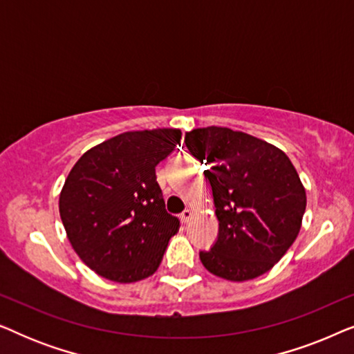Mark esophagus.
<instances>
[{
  "mask_svg": "<svg viewBox=\"0 0 354 354\" xmlns=\"http://www.w3.org/2000/svg\"><path fill=\"white\" fill-rule=\"evenodd\" d=\"M192 217H193V211L192 209H185L180 214V221H182V224H188V222L192 221Z\"/></svg>",
  "mask_w": 354,
  "mask_h": 354,
  "instance_id": "esophagus-1",
  "label": "esophagus"
}]
</instances>
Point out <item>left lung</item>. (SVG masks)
Masks as SVG:
<instances>
[{
	"label": "left lung",
	"mask_w": 354,
	"mask_h": 354,
	"mask_svg": "<svg viewBox=\"0 0 354 354\" xmlns=\"http://www.w3.org/2000/svg\"><path fill=\"white\" fill-rule=\"evenodd\" d=\"M193 156L206 164L219 234L200 259L211 274L232 282L274 268L301 229L306 192L287 154L253 135L227 127L185 133Z\"/></svg>",
	"instance_id": "left-lung-1"
}]
</instances>
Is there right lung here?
Returning a JSON list of instances; mask_svg holds the SVG:
<instances>
[{"label": "right lung", "instance_id": "right-lung-1", "mask_svg": "<svg viewBox=\"0 0 354 354\" xmlns=\"http://www.w3.org/2000/svg\"><path fill=\"white\" fill-rule=\"evenodd\" d=\"M178 129L125 132L88 149L67 176L59 214L79 258L119 283L161 264L180 222L166 211L156 166L180 143Z\"/></svg>", "mask_w": 354, "mask_h": 354}]
</instances>
